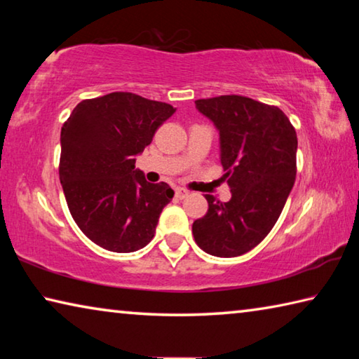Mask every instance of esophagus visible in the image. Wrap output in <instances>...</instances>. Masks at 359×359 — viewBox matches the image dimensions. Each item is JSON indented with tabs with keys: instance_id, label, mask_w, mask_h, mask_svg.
I'll return each instance as SVG.
<instances>
[{
	"instance_id": "obj_1",
	"label": "esophagus",
	"mask_w": 359,
	"mask_h": 359,
	"mask_svg": "<svg viewBox=\"0 0 359 359\" xmlns=\"http://www.w3.org/2000/svg\"><path fill=\"white\" fill-rule=\"evenodd\" d=\"M175 196H177L179 199H184L188 196V191L185 190V188H175Z\"/></svg>"
}]
</instances>
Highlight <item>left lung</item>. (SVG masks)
<instances>
[{"mask_svg": "<svg viewBox=\"0 0 359 359\" xmlns=\"http://www.w3.org/2000/svg\"><path fill=\"white\" fill-rule=\"evenodd\" d=\"M220 135L228 203L205 194L208 214L193 223L196 244L218 258L250 252L280 217L296 177L297 137L280 109L238 95L194 101Z\"/></svg>", "mask_w": 359, "mask_h": 359, "instance_id": "1", "label": "left lung"}]
</instances>
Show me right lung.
Here are the masks:
<instances>
[{
	"label": "right lung",
	"mask_w": 359,
	"mask_h": 359,
	"mask_svg": "<svg viewBox=\"0 0 359 359\" xmlns=\"http://www.w3.org/2000/svg\"><path fill=\"white\" fill-rule=\"evenodd\" d=\"M175 107L135 93L85 100L62 126L60 182L77 226L106 250L130 253L154 239L174 190L150 184L136 156Z\"/></svg>",
	"instance_id": "add662e5"
}]
</instances>
